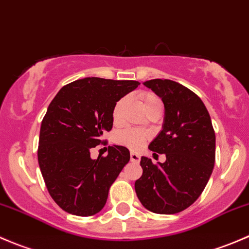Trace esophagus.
I'll use <instances>...</instances> for the list:
<instances>
[{"mask_svg":"<svg viewBox=\"0 0 249 249\" xmlns=\"http://www.w3.org/2000/svg\"><path fill=\"white\" fill-rule=\"evenodd\" d=\"M130 159H131V161H134V162H140L141 155L136 152H131L130 153Z\"/></svg>","mask_w":249,"mask_h":249,"instance_id":"esophagus-1","label":"esophagus"}]
</instances>
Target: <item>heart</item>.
Wrapping results in <instances>:
<instances>
[{
  "label": "heart",
  "mask_w": 249,
  "mask_h": 249,
  "mask_svg": "<svg viewBox=\"0 0 249 249\" xmlns=\"http://www.w3.org/2000/svg\"><path fill=\"white\" fill-rule=\"evenodd\" d=\"M141 104H142L143 108L147 113L152 112L155 109H161L162 102L161 99L158 96L157 94L150 91L142 92L140 96ZM125 104H126V97L119 99L115 102L114 107L112 110V118L114 124H120L123 119V109H124ZM149 139V134L143 130H136V129H126L118 134V142L122 144L126 145V147L132 148V149H139L143 145V143Z\"/></svg>",
  "instance_id": "obj_1"
}]
</instances>
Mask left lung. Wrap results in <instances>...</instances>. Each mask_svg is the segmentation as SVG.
I'll list each match as a JSON object with an SVG mask.
<instances>
[{
    "label": "left lung",
    "mask_w": 249,
    "mask_h": 249,
    "mask_svg": "<svg viewBox=\"0 0 249 249\" xmlns=\"http://www.w3.org/2000/svg\"><path fill=\"white\" fill-rule=\"evenodd\" d=\"M143 84L164 102L162 130L149 149L155 155H166V161L153 164L149 158H141L143 173L135 182V190L150 212L175 214L199 199L212 175L214 130L201 99L184 85L170 79Z\"/></svg>",
    "instance_id": "8db88e82"
}]
</instances>
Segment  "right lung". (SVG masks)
<instances>
[{
  "mask_svg": "<svg viewBox=\"0 0 249 249\" xmlns=\"http://www.w3.org/2000/svg\"><path fill=\"white\" fill-rule=\"evenodd\" d=\"M140 85L136 80L89 77L66 84L48 107L39 131L38 164L50 196L67 213L88 217L106 205L108 190L130 152L108 145L107 157L90 158L113 126L115 102Z\"/></svg>",
  "mask_w": 249,
  "mask_h": 249,
  "instance_id": "add662e5",
  "label": "right lung"
}]
</instances>
